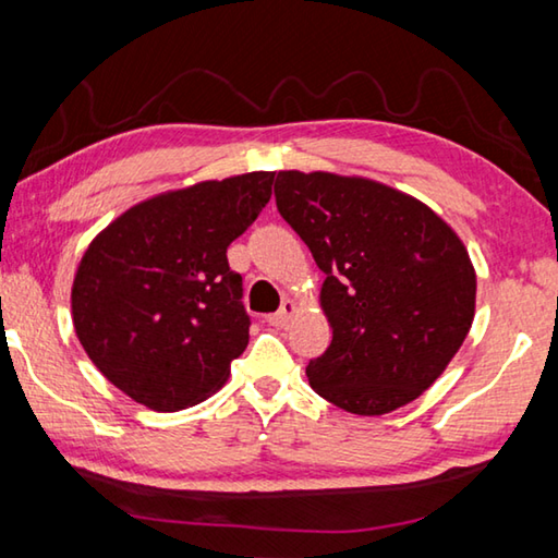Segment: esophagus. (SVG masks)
I'll return each mask as SVG.
<instances>
[{
    "mask_svg": "<svg viewBox=\"0 0 558 558\" xmlns=\"http://www.w3.org/2000/svg\"><path fill=\"white\" fill-rule=\"evenodd\" d=\"M295 310H298V305L292 300H286L282 302V307L278 310V313H272V315H268L266 319H268V325H272V327H286L290 319H292V315H295Z\"/></svg>",
    "mask_w": 558,
    "mask_h": 558,
    "instance_id": "34e87169",
    "label": "esophagus"
}]
</instances>
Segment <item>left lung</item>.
<instances>
[{
    "label": "left lung",
    "mask_w": 558,
    "mask_h": 558,
    "mask_svg": "<svg viewBox=\"0 0 558 558\" xmlns=\"http://www.w3.org/2000/svg\"><path fill=\"white\" fill-rule=\"evenodd\" d=\"M276 204L325 272L332 344L310 386L356 415L391 413L446 372L475 317V268L413 196L362 177L278 172Z\"/></svg>",
    "instance_id": "left-lung-1"
}]
</instances>
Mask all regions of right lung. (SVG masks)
<instances>
[{
	"instance_id": "right-lung-1",
	"label": "right lung",
	"mask_w": 558,
	"mask_h": 558,
	"mask_svg": "<svg viewBox=\"0 0 558 558\" xmlns=\"http://www.w3.org/2000/svg\"><path fill=\"white\" fill-rule=\"evenodd\" d=\"M272 177L251 172L153 196L88 245L71 290L73 327L90 362L130 399L172 413L229 379L251 317L226 248L270 202Z\"/></svg>"
}]
</instances>
